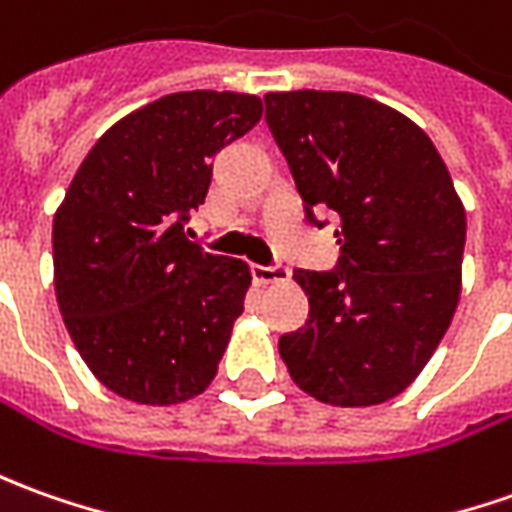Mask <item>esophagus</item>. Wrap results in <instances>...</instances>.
I'll return each instance as SVG.
<instances>
[{"label":"esophagus","mask_w":512,"mask_h":512,"mask_svg":"<svg viewBox=\"0 0 512 512\" xmlns=\"http://www.w3.org/2000/svg\"><path fill=\"white\" fill-rule=\"evenodd\" d=\"M252 277L260 285L288 283L291 280V269H285V266H252Z\"/></svg>","instance_id":"esophagus-1"}]
</instances>
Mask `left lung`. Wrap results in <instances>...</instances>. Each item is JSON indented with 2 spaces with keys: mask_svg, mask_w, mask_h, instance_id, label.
Listing matches in <instances>:
<instances>
[{
  "mask_svg": "<svg viewBox=\"0 0 512 512\" xmlns=\"http://www.w3.org/2000/svg\"><path fill=\"white\" fill-rule=\"evenodd\" d=\"M266 123L308 221L336 212L333 271H294L311 302L280 336L294 384L330 406H375L415 381L457 311L465 207L426 131L353 92H269Z\"/></svg>",
  "mask_w": 512,
  "mask_h": 512,
  "instance_id": "1",
  "label": "left lung"
}]
</instances>
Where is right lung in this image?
Returning a JSON list of instances; mask_svg holds the SVG:
<instances>
[{
    "label": "right lung",
    "mask_w": 512,
    "mask_h": 512,
    "mask_svg": "<svg viewBox=\"0 0 512 512\" xmlns=\"http://www.w3.org/2000/svg\"><path fill=\"white\" fill-rule=\"evenodd\" d=\"M263 103L176 92L97 139L52 221L55 297L95 378L120 398L173 406L218 373L252 283L243 260L187 241L210 159L255 128Z\"/></svg>",
    "instance_id": "add662e5"
}]
</instances>
